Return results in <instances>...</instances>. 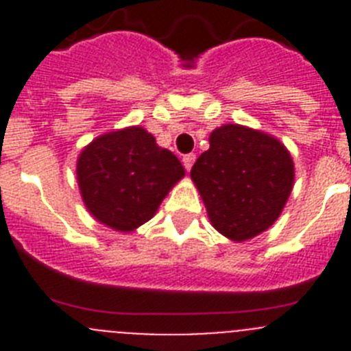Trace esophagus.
Segmentation results:
<instances>
[{
    "label": "esophagus",
    "instance_id": "34e87169",
    "mask_svg": "<svg viewBox=\"0 0 351 351\" xmlns=\"http://www.w3.org/2000/svg\"><path fill=\"white\" fill-rule=\"evenodd\" d=\"M195 154L191 153V154H186V156H182V165H184V169L188 170V172H190L191 170V167H193V163H195Z\"/></svg>",
    "mask_w": 351,
    "mask_h": 351
}]
</instances>
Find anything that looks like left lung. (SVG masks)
I'll return each instance as SVG.
<instances>
[{"label": "left lung", "mask_w": 351, "mask_h": 351, "mask_svg": "<svg viewBox=\"0 0 351 351\" xmlns=\"http://www.w3.org/2000/svg\"><path fill=\"white\" fill-rule=\"evenodd\" d=\"M210 225L234 243L271 228L293 188L290 151L272 135L243 125H223L191 169Z\"/></svg>", "instance_id": "left-lung-1"}]
</instances>
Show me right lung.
<instances>
[{"instance_id": "obj_1", "label": "right lung", "mask_w": 351, "mask_h": 351, "mask_svg": "<svg viewBox=\"0 0 351 351\" xmlns=\"http://www.w3.org/2000/svg\"><path fill=\"white\" fill-rule=\"evenodd\" d=\"M184 167L142 126L96 137L77 158L80 197L96 221L130 234L153 218Z\"/></svg>"}]
</instances>
